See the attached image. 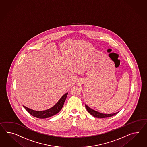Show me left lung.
I'll list each match as a JSON object with an SVG mask.
<instances>
[{"instance_id": "obj_1", "label": "left lung", "mask_w": 147, "mask_h": 147, "mask_svg": "<svg viewBox=\"0 0 147 147\" xmlns=\"http://www.w3.org/2000/svg\"><path fill=\"white\" fill-rule=\"evenodd\" d=\"M85 107L86 109H87V111L90 113V115H92L93 116L95 117H97V118H107V117H111L113 116L114 115H116L117 113H118L119 112H117L115 113H110V114H105V113H99L98 111H96L95 110H94L93 109H91L90 108L88 105H85Z\"/></svg>"}]
</instances>
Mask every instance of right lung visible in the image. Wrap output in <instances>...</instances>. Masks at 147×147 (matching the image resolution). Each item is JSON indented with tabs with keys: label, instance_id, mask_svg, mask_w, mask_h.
Listing matches in <instances>:
<instances>
[{
	"label": "right lung",
	"instance_id": "add662e5",
	"mask_svg": "<svg viewBox=\"0 0 147 147\" xmlns=\"http://www.w3.org/2000/svg\"><path fill=\"white\" fill-rule=\"evenodd\" d=\"M67 95H68V93H65L61 97L60 99L59 100V101L57 102L53 107L44 111H36L26 107V106L23 105V107L30 115H31L34 117L38 118H49V117L53 116L60 111L62 109L63 106L64 102L65 101Z\"/></svg>",
	"mask_w": 147,
	"mask_h": 147
}]
</instances>
